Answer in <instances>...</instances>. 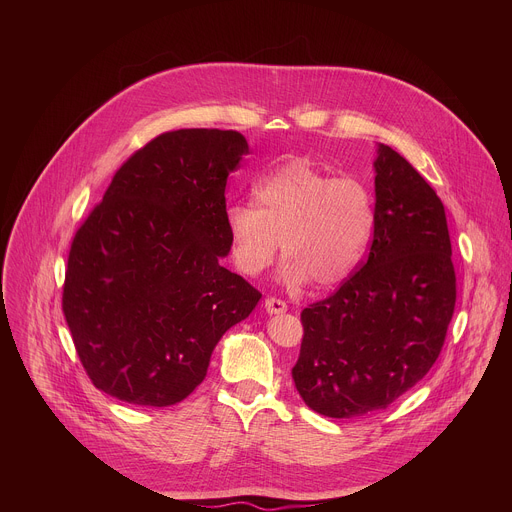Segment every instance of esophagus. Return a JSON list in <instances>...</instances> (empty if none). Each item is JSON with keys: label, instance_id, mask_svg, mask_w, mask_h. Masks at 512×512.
Segmentation results:
<instances>
[{"label": "esophagus", "instance_id": "esophagus-1", "mask_svg": "<svg viewBox=\"0 0 512 512\" xmlns=\"http://www.w3.org/2000/svg\"><path fill=\"white\" fill-rule=\"evenodd\" d=\"M265 310H267V314H283V312H287V304L279 298H267Z\"/></svg>", "mask_w": 512, "mask_h": 512}]
</instances>
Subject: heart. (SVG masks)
<instances>
[{"label": "heart", "instance_id": "obj_1", "mask_svg": "<svg viewBox=\"0 0 512 512\" xmlns=\"http://www.w3.org/2000/svg\"><path fill=\"white\" fill-rule=\"evenodd\" d=\"M253 205L227 210L231 253L247 275L265 271L281 249V277L298 287L346 281L367 253L375 202L360 180L322 172L308 160H289L253 188Z\"/></svg>", "mask_w": 512, "mask_h": 512}]
</instances>
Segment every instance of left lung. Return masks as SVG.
<instances>
[{
	"label": "left lung",
	"mask_w": 512,
	"mask_h": 512,
	"mask_svg": "<svg viewBox=\"0 0 512 512\" xmlns=\"http://www.w3.org/2000/svg\"><path fill=\"white\" fill-rule=\"evenodd\" d=\"M377 154L369 257L302 312L291 369L304 403L336 419L387 409L417 385L442 352L456 306L442 200L389 145Z\"/></svg>",
	"instance_id": "1"
}]
</instances>
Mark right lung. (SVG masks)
Here are the masks:
<instances>
[{
  "instance_id": "1",
  "label": "right lung",
  "mask_w": 512,
  "mask_h": 512,
  "mask_svg": "<svg viewBox=\"0 0 512 512\" xmlns=\"http://www.w3.org/2000/svg\"><path fill=\"white\" fill-rule=\"evenodd\" d=\"M249 154L239 131L178 129L113 176L72 239L62 312L93 385L168 407L206 377L214 346L261 294L225 269L227 178Z\"/></svg>"
}]
</instances>
